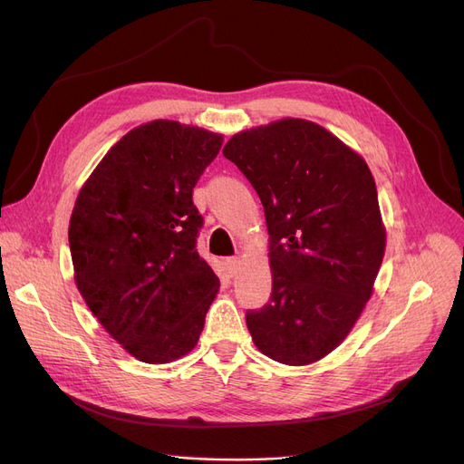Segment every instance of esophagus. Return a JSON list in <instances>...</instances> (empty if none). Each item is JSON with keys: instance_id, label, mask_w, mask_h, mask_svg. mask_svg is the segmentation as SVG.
Returning a JSON list of instances; mask_svg holds the SVG:
<instances>
[{"instance_id": "1", "label": "esophagus", "mask_w": 464, "mask_h": 464, "mask_svg": "<svg viewBox=\"0 0 464 464\" xmlns=\"http://www.w3.org/2000/svg\"><path fill=\"white\" fill-rule=\"evenodd\" d=\"M224 265H227V271L230 273V276H234L237 273V266H240V259H237V257H228L227 261H224Z\"/></svg>"}]
</instances>
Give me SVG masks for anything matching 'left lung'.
<instances>
[{"instance_id":"8db88e82","label":"left lung","mask_w":464,"mask_h":464,"mask_svg":"<svg viewBox=\"0 0 464 464\" xmlns=\"http://www.w3.org/2000/svg\"><path fill=\"white\" fill-rule=\"evenodd\" d=\"M222 154L257 191L269 230L273 292L246 314L251 339L288 366L325 358L366 307L385 256L366 160L300 118L236 133Z\"/></svg>"}]
</instances>
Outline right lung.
Instances as JSON below:
<instances>
[{
  "mask_svg": "<svg viewBox=\"0 0 464 464\" xmlns=\"http://www.w3.org/2000/svg\"><path fill=\"white\" fill-rule=\"evenodd\" d=\"M222 135L172 120L125 133L81 188L69 220L75 285L131 356L174 362L195 348L220 280L199 257L193 188Z\"/></svg>",
  "mask_w": 464,
  "mask_h": 464,
  "instance_id": "obj_1",
  "label": "right lung"
}]
</instances>
